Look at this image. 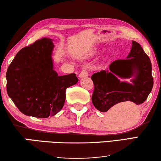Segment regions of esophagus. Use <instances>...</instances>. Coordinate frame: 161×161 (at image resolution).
<instances>
[{"instance_id": "obj_1", "label": "esophagus", "mask_w": 161, "mask_h": 161, "mask_svg": "<svg viewBox=\"0 0 161 161\" xmlns=\"http://www.w3.org/2000/svg\"><path fill=\"white\" fill-rule=\"evenodd\" d=\"M88 75H89V73H88L87 70L84 69L80 73V75H79V77H80V78L85 77V76H87Z\"/></svg>"}]
</instances>
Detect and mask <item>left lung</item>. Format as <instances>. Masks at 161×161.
<instances>
[{
  "label": "left lung",
  "mask_w": 161,
  "mask_h": 161,
  "mask_svg": "<svg viewBox=\"0 0 161 161\" xmlns=\"http://www.w3.org/2000/svg\"><path fill=\"white\" fill-rule=\"evenodd\" d=\"M109 69L94 73L91 77L94 85L92 101L98 110L105 113L109 109L117 114L125 104H140L146 100L153 86L152 64L138 43L132 41L127 58L114 61ZM119 77L134 78L128 83L121 82Z\"/></svg>",
  "instance_id": "1"
}]
</instances>
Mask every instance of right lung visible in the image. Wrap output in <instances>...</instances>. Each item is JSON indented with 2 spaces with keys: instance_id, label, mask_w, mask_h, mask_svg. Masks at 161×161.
Listing matches in <instances>:
<instances>
[{
  "instance_id": "1",
  "label": "right lung",
  "mask_w": 161,
  "mask_h": 161,
  "mask_svg": "<svg viewBox=\"0 0 161 161\" xmlns=\"http://www.w3.org/2000/svg\"><path fill=\"white\" fill-rule=\"evenodd\" d=\"M53 40L42 38L17 53L6 73L7 93L23 114L39 118L62 109L66 90L78 82L75 74L58 76L53 70Z\"/></svg>"
}]
</instances>
